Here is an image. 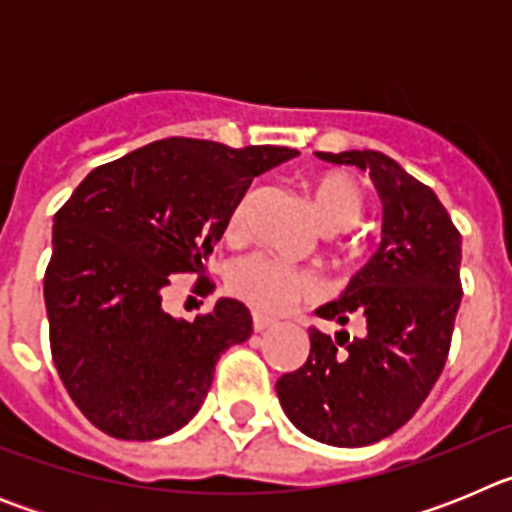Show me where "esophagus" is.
Wrapping results in <instances>:
<instances>
[{
	"label": "esophagus",
	"instance_id": "1",
	"mask_svg": "<svg viewBox=\"0 0 512 512\" xmlns=\"http://www.w3.org/2000/svg\"><path fill=\"white\" fill-rule=\"evenodd\" d=\"M271 325H274V320L271 318H266V315H261V312H253V330H266V328H271Z\"/></svg>",
	"mask_w": 512,
	"mask_h": 512
}]
</instances>
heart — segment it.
<instances>
[{
  "label": "heart",
  "mask_w": 512,
  "mask_h": 512,
  "mask_svg": "<svg viewBox=\"0 0 512 512\" xmlns=\"http://www.w3.org/2000/svg\"><path fill=\"white\" fill-rule=\"evenodd\" d=\"M310 189L325 228L348 230L359 223L364 212V192L354 176L343 171H323L312 176ZM251 200L253 189H246L230 210L228 223H225V233L230 238H238L246 228ZM225 284L230 295L261 312H284L297 302L315 300L320 295V279L310 269L287 264L271 253H248L243 259L233 261Z\"/></svg>",
  "instance_id": "heart-1"
}]
</instances>
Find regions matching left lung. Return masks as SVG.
Returning a JSON list of instances; mask_svg holds the SVG:
<instances>
[{
	"instance_id": "1",
	"label": "left lung",
	"mask_w": 512,
	"mask_h": 512,
	"mask_svg": "<svg viewBox=\"0 0 512 512\" xmlns=\"http://www.w3.org/2000/svg\"><path fill=\"white\" fill-rule=\"evenodd\" d=\"M318 156L369 171L384 205L382 243L320 318L366 320L361 338L310 328V356L277 395L305 436L369 446L408 423L449 359L461 302V233L431 187L379 151Z\"/></svg>"
}]
</instances>
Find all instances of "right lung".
<instances>
[{
    "mask_svg": "<svg viewBox=\"0 0 512 512\" xmlns=\"http://www.w3.org/2000/svg\"><path fill=\"white\" fill-rule=\"evenodd\" d=\"M292 148L166 138L102 164L53 217L43 279L51 356L84 418L112 438L179 431L205 402L225 348L251 336V312L220 300L192 323L161 300L171 274L205 277L225 223L253 176Z\"/></svg>",
    "mask_w": 512,
    "mask_h": 512,
    "instance_id": "right-lung-1",
    "label": "right lung"
}]
</instances>
